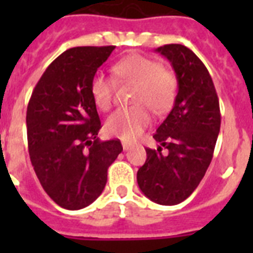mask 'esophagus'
<instances>
[{"label":"esophagus","instance_id":"esophagus-1","mask_svg":"<svg viewBox=\"0 0 253 253\" xmlns=\"http://www.w3.org/2000/svg\"><path fill=\"white\" fill-rule=\"evenodd\" d=\"M122 147H123V150L127 151V150H130L131 148V143H127V142H122Z\"/></svg>","mask_w":253,"mask_h":253}]
</instances>
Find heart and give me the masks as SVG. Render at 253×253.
<instances>
[{"label": "heart", "mask_w": 253, "mask_h": 253, "mask_svg": "<svg viewBox=\"0 0 253 253\" xmlns=\"http://www.w3.org/2000/svg\"><path fill=\"white\" fill-rule=\"evenodd\" d=\"M113 71L119 80L135 84L132 93L135 105L114 111L106 119L105 130L109 135L132 140L151 123L150 107L162 114L172 106L177 89L176 77L162 68L158 61L138 53L121 59ZM90 93L97 107L107 110L113 102L114 83L103 73L97 72L91 77Z\"/></svg>", "instance_id": "1"}]
</instances>
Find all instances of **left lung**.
I'll use <instances>...</instances> for the list:
<instances>
[{
    "mask_svg": "<svg viewBox=\"0 0 253 253\" xmlns=\"http://www.w3.org/2000/svg\"><path fill=\"white\" fill-rule=\"evenodd\" d=\"M156 52L168 59L176 73L177 95L154 135L160 146L146 148L147 160L136 180L147 198L172 206L196 190L211 163L220 128L219 101L211 76L192 49L166 44Z\"/></svg>",
    "mask_w": 253,
    "mask_h": 253,
    "instance_id": "obj_1",
    "label": "left lung"
}]
</instances>
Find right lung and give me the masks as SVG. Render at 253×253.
<instances>
[{"mask_svg":"<svg viewBox=\"0 0 253 253\" xmlns=\"http://www.w3.org/2000/svg\"><path fill=\"white\" fill-rule=\"evenodd\" d=\"M114 45L67 49L45 69L33 90L26 126L30 160L45 193L67 210L94 202L107 168L122 152L117 140L101 142L90 81Z\"/></svg>","mask_w":253,"mask_h":253,"instance_id":"obj_1","label":"right lung"}]
</instances>
